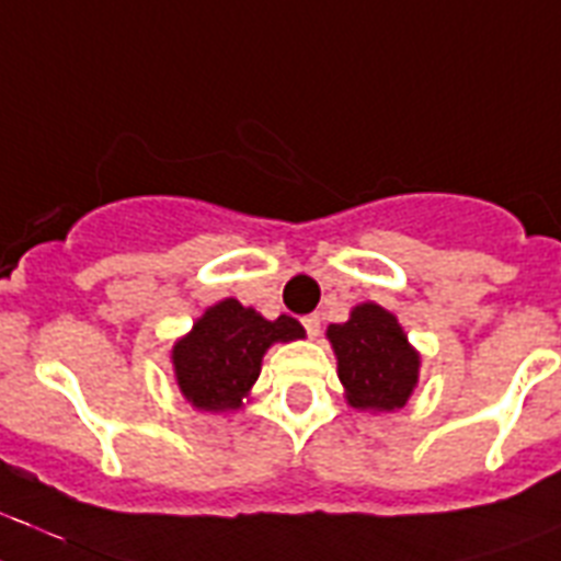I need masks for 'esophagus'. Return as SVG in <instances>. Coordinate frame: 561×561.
Masks as SVG:
<instances>
[{
	"label": "esophagus",
	"instance_id": "obj_1",
	"mask_svg": "<svg viewBox=\"0 0 561 561\" xmlns=\"http://www.w3.org/2000/svg\"><path fill=\"white\" fill-rule=\"evenodd\" d=\"M304 330H307L309 337L321 335V318H318V314H307V318H304Z\"/></svg>",
	"mask_w": 561,
	"mask_h": 561
}]
</instances>
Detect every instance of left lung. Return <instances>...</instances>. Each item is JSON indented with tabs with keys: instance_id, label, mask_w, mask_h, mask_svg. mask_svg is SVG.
I'll list each match as a JSON object with an SVG mask.
<instances>
[{
	"instance_id": "1",
	"label": "left lung",
	"mask_w": 561,
	"mask_h": 561,
	"mask_svg": "<svg viewBox=\"0 0 561 561\" xmlns=\"http://www.w3.org/2000/svg\"><path fill=\"white\" fill-rule=\"evenodd\" d=\"M327 341L337 360L346 404L364 413H396L419 387L421 355L390 309L358 304L350 321L330 323Z\"/></svg>"
}]
</instances>
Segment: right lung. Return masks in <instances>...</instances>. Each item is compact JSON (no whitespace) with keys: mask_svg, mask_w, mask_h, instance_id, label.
I'll return each mask as SVG.
<instances>
[{"mask_svg":"<svg viewBox=\"0 0 561 561\" xmlns=\"http://www.w3.org/2000/svg\"><path fill=\"white\" fill-rule=\"evenodd\" d=\"M300 337L307 332L289 314L266 321L240 300H217L171 346L180 396L201 413H234L252 392L266 350Z\"/></svg>","mask_w":561,"mask_h":561,"instance_id":"right-lung-1","label":"right lung"}]
</instances>
